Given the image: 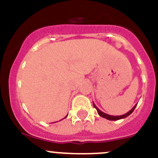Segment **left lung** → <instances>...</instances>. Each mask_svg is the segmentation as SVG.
<instances>
[{"mask_svg":"<svg viewBox=\"0 0 158 158\" xmlns=\"http://www.w3.org/2000/svg\"><path fill=\"white\" fill-rule=\"evenodd\" d=\"M136 105H137V104L135 105V106H133V109H131V110L129 111L128 112H127V113L124 114V115H116V116H115V115H109V114H106V113H105V112H102V111H101L100 109H98L97 106H96L95 105H94V103L93 102V106H94V107L96 109H97L98 113V115H100V116L103 117V118H106V119H108V120H112V121H115V120L121 119V118H125L126 117L129 116V115H130V114H131L132 112H133V111H134V109H135V108H136Z\"/></svg>","mask_w":158,"mask_h":158,"instance_id":"obj_1","label":"left lung"}]
</instances>
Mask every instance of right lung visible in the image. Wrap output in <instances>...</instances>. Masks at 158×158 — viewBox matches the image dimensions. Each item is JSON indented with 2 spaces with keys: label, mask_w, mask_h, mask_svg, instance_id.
<instances>
[{
  "label": "right lung",
  "mask_w": 158,
  "mask_h": 158,
  "mask_svg": "<svg viewBox=\"0 0 158 158\" xmlns=\"http://www.w3.org/2000/svg\"><path fill=\"white\" fill-rule=\"evenodd\" d=\"M67 116H66V117H67ZM66 117H65V118H66Z\"/></svg>",
  "instance_id": "obj_1"
}]
</instances>
